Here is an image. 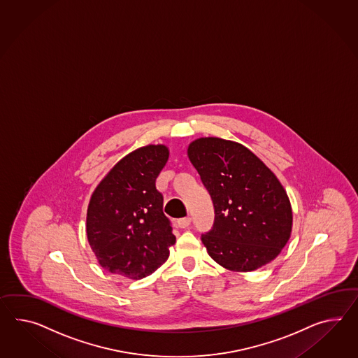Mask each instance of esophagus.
Wrapping results in <instances>:
<instances>
[{
    "instance_id": "34e87169",
    "label": "esophagus",
    "mask_w": 358,
    "mask_h": 358,
    "mask_svg": "<svg viewBox=\"0 0 358 358\" xmlns=\"http://www.w3.org/2000/svg\"><path fill=\"white\" fill-rule=\"evenodd\" d=\"M190 224H192V218L190 217H182L180 218V220H177V225L180 227H182V229L189 227Z\"/></svg>"
}]
</instances>
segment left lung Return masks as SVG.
Masks as SVG:
<instances>
[{"mask_svg": "<svg viewBox=\"0 0 358 358\" xmlns=\"http://www.w3.org/2000/svg\"><path fill=\"white\" fill-rule=\"evenodd\" d=\"M187 154L213 201V227L201 234L210 257L236 271H256L274 260L292 227L291 204L275 175L231 141L199 138Z\"/></svg>", "mask_w": 358, "mask_h": 358, "instance_id": "left-lung-1", "label": "left lung"}]
</instances>
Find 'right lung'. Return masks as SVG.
<instances>
[{
	"label": "right lung",
	"mask_w": 358,
	"mask_h": 358,
	"mask_svg": "<svg viewBox=\"0 0 358 358\" xmlns=\"http://www.w3.org/2000/svg\"><path fill=\"white\" fill-rule=\"evenodd\" d=\"M168 155L162 145L138 148L122 157L93 192L87 241L106 271L140 279L168 259L176 236L155 183Z\"/></svg>",
	"instance_id": "1"
}]
</instances>
